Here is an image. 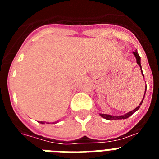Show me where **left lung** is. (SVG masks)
Returning <instances> with one entry per match:
<instances>
[{"instance_id":"left-lung-1","label":"left lung","mask_w":159,"mask_h":159,"mask_svg":"<svg viewBox=\"0 0 159 159\" xmlns=\"http://www.w3.org/2000/svg\"><path fill=\"white\" fill-rule=\"evenodd\" d=\"M133 54H134V56L135 57V59H136V62H137V64H139V66L140 67V70H141V72H142V75H143V78H144V75H143V70H142V66H141V58H140L139 55V53H138L137 50H136L135 52H133ZM146 91H147V88H145V93H144V95H143V99H142V101L140 102L139 105L136 108H134V110L131 111H129L128 113L125 114V115H123V116H111V115H107V114H99V116H101V117H102L103 119H107V120H116V119H127V118L130 117V116H132L133 114L134 113L135 111H137L139 109L140 106L142 105V103H143V99H144V97H145V94H146Z\"/></svg>"}]
</instances>
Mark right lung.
Returning <instances> with one entry per match:
<instances>
[{"label": "right lung", "instance_id": "right-lung-1", "mask_svg": "<svg viewBox=\"0 0 159 159\" xmlns=\"http://www.w3.org/2000/svg\"><path fill=\"white\" fill-rule=\"evenodd\" d=\"M39 123H41V124H44V123H47V124H51V123H48V122H39ZM58 123V121H56V122H53V123H52V124H53V123Z\"/></svg>", "mask_w": 159, "mask_h": 159}]
</instances>
